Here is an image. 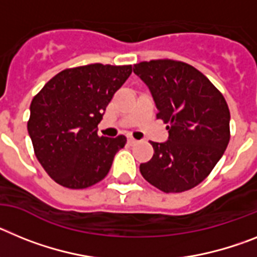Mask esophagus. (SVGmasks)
Listing matches in <instances>:
<instances>
[{
	"instance_id": "34e87169",
	"label": "esophagus",
	"mask_w": 257,
	"mask_h": 257,
	"mask_svg": "<svg viewBox=\"0 0 257 257\" xmlns=\"http://www.w3.org/2000/svg\"><path fill=\"white\" fill-rule=\"evenodd\" d=\"M128 144H129V145H131V146H133V145L138 144V141H137V140H135V138H132V137H129V138H128Z\"/></svg>"
}]
</instances>
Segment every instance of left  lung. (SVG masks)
<instances>
[{
	"label": "left lung",
	"mask_w": 257,
	"mask_h": 257,
	"mask_svg": "<svg viewBox=\"0 0 257 257\" xmlns=\"http://www.w3.org/2000/svg\"><path fill=\"white\" fill-rule=\"evenodd\" d=\"M149 86L158 119L167 124L164 144L151 142L154 155L140 166L147 182L164 193L190 190L221 159L230 140V111L224 95L190 64L156 59L135 64Z\"/></svg>",
	"instance_id": "obj_1"
}]
</instances>
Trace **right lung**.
<instances>
[{"mask_svg":"<svg viewBox=\"0 0 257 257\" xmlns=\"http://www.w3.org/2000/svg\"><path fill=\"white\" fill-rule=\"evenodd\" d=\"M132 66L67 68L33 97L27 128L35 155L57 184L85 189L103 180L126 138L99 137L98 124Z\"/></svg>","mask_w":257,"mask_h":257,"instance_id":"right-lung-1","label":"right lung"}]
</instances>
